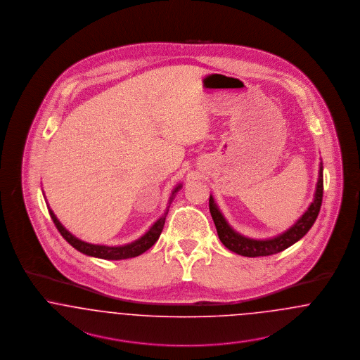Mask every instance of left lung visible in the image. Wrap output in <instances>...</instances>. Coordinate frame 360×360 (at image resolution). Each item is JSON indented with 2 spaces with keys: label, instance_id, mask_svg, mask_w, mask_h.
Instances as JSON below:
<instances>
[{
  "label": "left lung",
  "instance_id": "obj_1",
  "mask_svg": "<svg viewBox=\"0 0 360 360\" xmlns=\"http://www.w3.org/2000/svg\"><path fill=\"white\" fill-rule=\"evenodd\" d=\"M323 193H324V178H323V165L320 166V175L317 181V188L314 194V201L309 206L308 210L304 213V216L288 229L285 233L276 236L274 239L254 240L244 238L235 232L229 224L225 221L221 212L219 210L217 205L214 204L213 197L209 198V209L212 219L216 225L217 235L221 240L224 245L231 250L232 252H236L243 257H267L278 254L286 248H289L295 241L304 238L308 233L309 229L316 221L321 202H323Z\"/></svg>",
  "mask_w": 360,
  "mask_h": 360
}]
</instances>
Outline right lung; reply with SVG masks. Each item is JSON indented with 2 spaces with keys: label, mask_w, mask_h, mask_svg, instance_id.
Segmentation results:
<instances>
[{
  "label": "right lung",
  "mask_w": 360,
  "mask_h": 360,
  "mask_svg": "<svg viewBox=\"0 0 360 360\" xmlns=\"http://www.w3.org/2000/svg\"><path fill=\"white\" fill-rule=\"evenodd\" d=\"M181 188V185L172 191V195ZM170 198V201H172ZM50 216H51L52 221L55 224L56 229L60 232V235L66 239V241L71 244L75 250H78L79 252L89 255V257H101V259H108V260H120V259H128V257H135L141 255L143 252H146L148 248H151L155 244V241L159 239L163 225L166 221V216L169 209L166 210V213L156 221V223L150 228V231L141 236L136 241L127 244V245H121V247H108V245H98V244H90L82 240L77 239L75 236H72L69 231L59 223V220L56 219V216L53 214L51 209L49 207Z\"/></svg>",
  "instance_id": "add662e5"
}]
</instances>
